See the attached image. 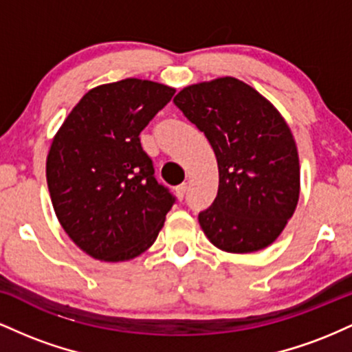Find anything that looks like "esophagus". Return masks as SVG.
I'll return each mask as SVG.
<instances>
[{
    "mask_svg": "<svg viewBox=\"0 0 352 352\" xmlns=\"http://www.w3.org/2000/svg\"><path fill=\"white\" fill-rule=\"evenodd\" d=\"M185 192H187V184H182L179 187H175V195L179 197V199H184Z\"/></svg>",
    "mask_w": 352,
    "mask_h": 352,
    "instance_id": "1",
    "label": "esophagus"
}]
</instances>
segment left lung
I'll list each match as a JSON object with an SVG mask.
<instances>
[{
	"label": "left lung",
	"instance_id": "left-lung-1",
	"mask_svg": "<svg viewBox=\"0 0 352 352\" xmlns=\"http://www.w3.org/2000/svg\"><path fill=\"white\" fill-rule=\"evenodd\" d=\"M173 102L217 157V199L199 215L210 243L227 253L272 245L300 199V159L286 120L260 92L230 76L184 87Z\"/></svg>",
	"mask_w": 352,
	"mask_h": 352
}]
</instances>
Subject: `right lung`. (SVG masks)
I'll return each mask as SVG.
<instances>
[{
	"instance_id": "right-lung-1",
	"label": "right lung",
	"mask_w": 352,
	"mask_h": 352,
	"mask_svg": "<svg viewBox=\"0 0 352 352\" xmlns=\"http://www.w3.org/2000/svg\"><path fill=\"white\" fill-rule=\"evenodd\" d=\"M175 89L129 78L82 96L51 142L46 180L60 227L89 256L127 261L148 250L175 199L153 175L139 134Z\"/></svg>"
}]
</instances>
